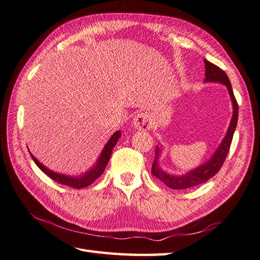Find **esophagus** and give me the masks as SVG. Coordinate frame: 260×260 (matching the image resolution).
<instances>
[{
  "mask_svg": "<svg viewBox=\"0 0 260 260\" xmlns=\"http://www.w3.org/2000/svg\"><path fill=\"white\" fill-rule=\"evenodd\" d=\"M133 125L136 129H141V131H147L150 129L151 127V118L150 116L145 113H140L137 114L134 120H133Z\"/></svg>",
  "mask_w": 260,
  "mask_h": 260,
  "instance_id": "obj_1",
  "label": "esophagus"
}]
</instances>
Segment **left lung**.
<instances>
[{"label":"left lung","mask_w":260,"mask_h":260,"mask_svg":"<svg viewBox=\"0 0 260 260\" xmlns=\"http://www.w3.org/2000/svg\"><path fill=\"white\" fill-rule=\"evenodd\" d=\"M204 64H206V79H204V81L219 82V84H222L227 87L231 102H233V117H231L227 134H225L222 142L220 143V145L213 153V155L210 157L206 163L199 165L198 168L191 170L190 172H187L183 175H174L167 173L161 167H159L158 157L161 155L162 150L158 146H156L155 158H154V162L152 165V174L158 180H161L165 185H168L171 189L174 190H184L192 186L199 185L203 183V182L208 181L209 179H211L213 175L219 172V170L221 169L225 157L228 155L231 141H233V136L237 126V121H238V104H237L233 91V87H231L228 76L225 75L224 71L222 69H220L218 66L209 62L208 60H204Z\"/></svg>","instance_id":"1"}]
</instances>
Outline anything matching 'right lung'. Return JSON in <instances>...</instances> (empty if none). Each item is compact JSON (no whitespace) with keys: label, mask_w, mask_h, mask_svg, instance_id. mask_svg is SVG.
I'll return each mask as SVG.
<instances>
[{"label":"right lung","mask_w":260,"mask_h":260,"mask_svg":"<svg viewBox=\"0 0 260 260\" xmlns=\"http://www.w3.org/2000/svg\"><path fill=\"white\" fill-rule=\"evenodd\" d=\"M119 137H120V132L119 131L115 132V133L112 135V137H110L108 142L106 143V145H105V147L103 148L101 155H99L95 165H93L91 169L88 170L86 173H84L82 175H78V176H71V175H66V174L53 172V171L49 170L42 163L39 162L31 153H30V155H31L33 161H35V163L38 165V168L40 169L42 172H45L49 176V178H51L52 180L58 182V183H60V184L75 187V189H81V187H85V186H88L91 183H93V182H95L99 178V176L104 173L105 168L107 167L110 155H112L113 148L115 147L116 144H117Z\"/></svg>","instance_id":"1"}]
</instances>
